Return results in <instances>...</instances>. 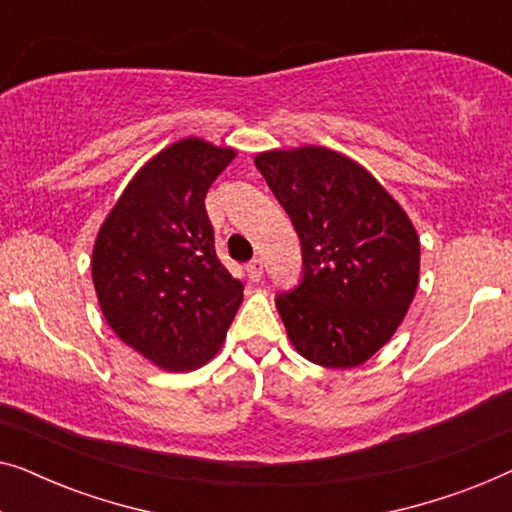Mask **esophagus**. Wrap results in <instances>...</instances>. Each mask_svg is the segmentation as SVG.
I'll list each match as a JSON object with an SVG mask.
<instances>
[{"instance_id":"obj_1","label":"esophagus","mask_w":512,"mask_h":512,"mask_svg":"<svg viewBox=\"0 0 512 512\" xmlns=\"http://www.w3.org/2000/svg\"><path fill=\"white\" fill-rule=\"evenodd\" d=\"M247 272H249L251 282H258V279L263 277V261H261V258H254V261H249Z\"/></svg>"}]
</instances>
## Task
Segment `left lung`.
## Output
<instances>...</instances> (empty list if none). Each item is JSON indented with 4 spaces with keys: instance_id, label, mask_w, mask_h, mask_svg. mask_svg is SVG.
<instances>
[{
    "instance_id": "obj_1",
    "label": "left lung",
    "mask_w": 512,
    "mask_h": 512,
    "mask_svg": "<svg viewBox=\"0 0 512 512\" xmlns=\"http://www.w3.org/2000/svg\"><path fill=\"white\" fill-rule=\"evenodd\" d=\"M254 163L303 249L300 284L275 298L289 340L317 366H361L415 298V226L373 174L338 151H265Z\"/></svg>"
}]
</instances>
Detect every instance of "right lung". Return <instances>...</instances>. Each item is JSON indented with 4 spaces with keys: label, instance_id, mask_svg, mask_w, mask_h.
<instances>
[{
    "label": "right lung",
    "instance_id": "obj_1",
    "mask_svg": "<svg viewBox=\"0 0 512 512\" xmlns=\"http://www.w3.org/2000/svg\"><path fill=\"white\" fill-rule=\"evenodd\" d=\"M235 151L179 139L135 174L104 219L93 249V284L118 338L184 373L219 352L244 284L223 268L205 195Z\"/></svg>",
    "mask_w": 512,
    "mask_h": 512
}]
</instances>
